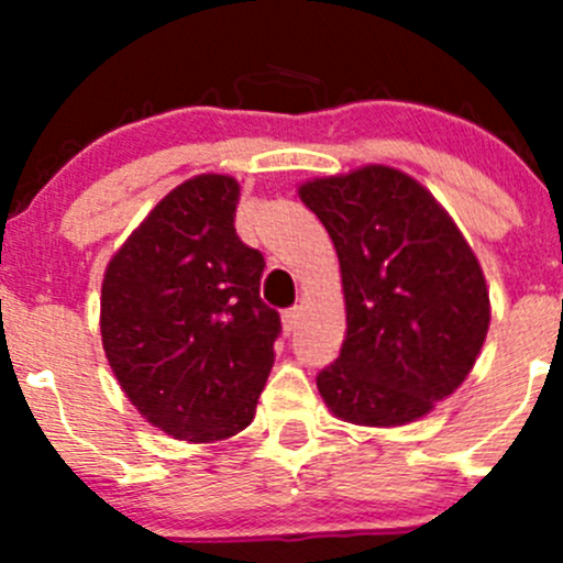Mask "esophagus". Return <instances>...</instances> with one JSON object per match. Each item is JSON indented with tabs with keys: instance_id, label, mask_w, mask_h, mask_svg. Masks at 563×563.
I'll return each instance as SVG.
<instances>
[{
	"instance_id": "1",
	"label": "esophagus",
	"mask_w": 563,
	"mask_h": 563,
	"mask_svg": "<svg viewBox=\"0 0 563 563\" xmlns=\"http://www.w3.org/2000/svg\"><path fill=\"white\" fill-rule=\"evenodd\" d=\"M299 318H302V310H299V308H291V310H286V313H283V329H286V334L297 332Z\"/></svg>"
}]
</instances>
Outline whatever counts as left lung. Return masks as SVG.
Returning a JSON list of instances; mask_svg holds the SVG:
<instances>
[{
    "instance_id": "8db88e82",
    "label": "left lung",
    "mask_w": 563,
    "mask_h": 563,
    "mask_svg": "<svg viewBox=\"0 0 563 563\" xmlns=\"http://www.w3.org/2000/svg\"><path fill=\"white\" fill-rule=\"evenodd\" d=\"M299 198L332 236L343 277L345 340L316 378L323 402L351 424L417 422L465 382L490 327L474 250L397 168L310 179Z\"/></svg>"
}]
</instances>
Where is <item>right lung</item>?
<instances>
[{"mask_svg":"<svg viewBox=\"0 0 563 563\" xmlns=\"http://www.w3.org/2000/svg\"><path fill=\"white\" fill-rule=\"evenodd\" d=\"M240 181L174 187L106 266L103 349L141 417L179 441L245 430L275 365L277 310L261 302L264 255L236 236Z\"/></svg>","mask_w":563,"mask_h":563,"instance_id":"add662e5","label":"right lung"}]
</instances>
